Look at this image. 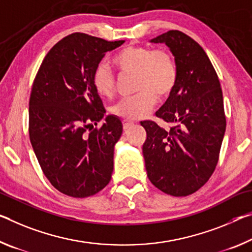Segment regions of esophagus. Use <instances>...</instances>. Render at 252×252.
<instances>
[{
	"label": "esophagus",
	"instance_id": "34e87169",
	"mask_svg": "<svg viewBox=\"0 0 252 252\" xmlns=\"http://www.w3.org/2000/svg\"><path fill=\"white\" fill-rule=\"evenodd\" d=\"M122 125H123V129H125V130H127V129H129L130 126H133V122L127 121V120H125V121L122 122Z\"/></svg>",
	"mask_w": 252,
	"mask_h": 252
}]
</instances>
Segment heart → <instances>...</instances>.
I'll use <instances>...</instances> for the list:
<instances>
[{
  "mask_svg": "<svg viewBox=\"0 0 252 252\" xmlns=\"http://www.w3.org/2000/svg\"><path fill=\"white\" fill-rule=\"evenodd\" d=\"M112 62L122 73L135 75L137 95L125 97L112 106V113L127 121L145 118L154 109L157 97H168L178 79V67L174 55L167 49H151L145 46H127L114 56ZM93 85L101 96L114 92L113 71L104 63H98L93 73Z\"/></svg>",
  "mask_w": 252,
  "mask_h": 252,
  "instance_id": "1",
  "label": "heart"
}]
</instances>
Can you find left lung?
I'll return each mask as SVG.
<instances>
[{"mask_svg":"<svg viewBox=\"0 0 252 252\" xmlns=\"http://www.w3.org/2000/svg\"><path fill=\"white\" fill-rule=\"evenodd\" d=\"M165 43L176 59L178 79L158 118L169 130L143 121L142 146L147 176L163 193L187 196L212 176L225 132V114L219 77L203 48L189 35L170 30L150 40Z\"/></svg>","mask_w":252,"mask_h":252,"instance_id":"obj_1","label":"left lung"}]
</instances>
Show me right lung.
<instances>
[{"label":"right lung","instance_id":"right-lung-1","mask_svg":"<svg viewBox=\"0 0 252 252\" xmlns=\"http://www.w3.org/2000/svg\"><path fill=\"white\" fill-rule=\"evenodd\" d=\"M123 42L71 33L51 48L35 75L30 141L48 181L68 196H92L111 181L122 123L115 115L104 119L93 73L105 53ZM98 122L101 127L94 129Z\"/></svg>","mask_w":252,"mask_h":252}]
</instances>
